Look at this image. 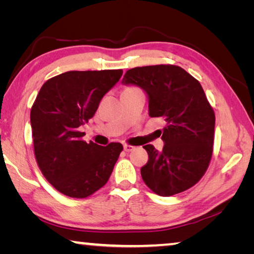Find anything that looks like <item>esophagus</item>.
I'll return each mask as SVG.
<instances>
[{"label": "esophagus", "mask_w": 254, "mask_h": 254, "mask_svg": "<svg viewBox=\"0 0 254 254\" xmlns=\"http://www.w3.org/2000/svg\"><path fill=\"white\" fill-rule=\"evenodd\" d=\"M123 147H124V151H127V152H130V151H132V150L135 149L134 145H130V144H124Z\"/></svg>", "instance_id": "1"}]
</instances>
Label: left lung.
Segmentation results:
<instances>
[{
  "label": "left lung",
  "instance_id": "obj_1",
  "mask_svg": "<svg viewBox=\"0 0 254 254\" xmlns=\"http://www.w3.org/2000/svg\"><path fill=\"white\" fill-rule=\"evenodd\" d=\"M123 84H134L149 97V115L163 118L161 152L145 144L144 184L159 196H173L199 182L213 154L215 113L198 80L182 67L154 65L128 69Z\"/></svg>",
  "mask_w": 254,
  "mask_h": 254
}]
</instances>
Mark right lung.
Masks as SVG:
<instances>
[{"instance_id":"right-lung-1","label":"right lung","mask_w":254,"mask_h":254,"mask_svg":"<svg viewBox=\"0 0 254 254\" xmlns=\"http://www.w3.org/2000/svg\"><path fill=\"white\" fill-rule=\"evenodd\" d=\"M122 69L67 71L42 85L31 107L34 156L45 178L62 194L86 198L107 183L123 145L102 147L79 127L95 114Z\"/></svg>"}]
</instances>
